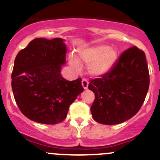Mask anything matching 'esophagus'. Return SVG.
<instances>
[{"mask_svg":"<svg viewBox=\"0 0 160 160\" xmlns=\"http://www.w3.org/2000/svg\"><path fill=\"white\" fill-rule=\"evenodd\" d=\"M82 87H83V89H87L88 87V81L86 79H83L82 80Z\"/></svg>","mask_w":160,"mask_h":160,"instance_id":"obj_1","label":"esophagus"}]
</instances>
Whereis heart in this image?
<instances>
[{
	"label": "heart",
	"mask_w": 160,
	"mask_h": 160,
	"mask_svg": "<svg viewBox=\"0 0 160 160\" xmlns=\"http://www.w3.org/2000/svg\"><path fill=\"white\" fill-rule=\"evenodd\" d=\"M118 56L116 48L105 44L82 48L77 52L78 61L82 64L88 65V73L94 77H103L108 74L116 66ZM69 62L74 69L78 70L79 65L75 58L70 57Z\"/></svg>",
	"instance_id": "heart-1"
}]
</instances>
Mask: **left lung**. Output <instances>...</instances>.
Here are the masks:
<instances>
[{"label": "left lung", "mask_w": 160, "mask_h": 160, "mask_svg": "<svg viewBox=\"0 0 160 160\" xmlns=\"http://www.w3.org/2000/svg\"><path fill=\"white\" fill-rule=\"evenodd\" d=\"M149 87V74L144 52L137 47L125 51L106 75L88 85L95 98L91 107L93 119L115 125L132 118L142 107Z\"/></svg>", "instance_id": "obj_1"}]
</instances>
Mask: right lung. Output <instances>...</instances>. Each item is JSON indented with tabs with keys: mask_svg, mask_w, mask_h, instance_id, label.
<instances>
[{
	"mask_svg": "<svg viewBox=\"0 0 160 160\" xmlns=\"http://www.w3.org/2000/svg\"><path fill=\"white\" fill-rule=\"evenodd\" d=\"M66 51L63 39L36 38L15 58L12 91L20 111L32 121H63L69 105L83 91L81 79L68 81L62 77Z\"/></svg>",
	"mask_w": 160,
	"mask_h": 160,
	"instance_id": "obj_1",
	"label": "right lung"
}]
</instances>
